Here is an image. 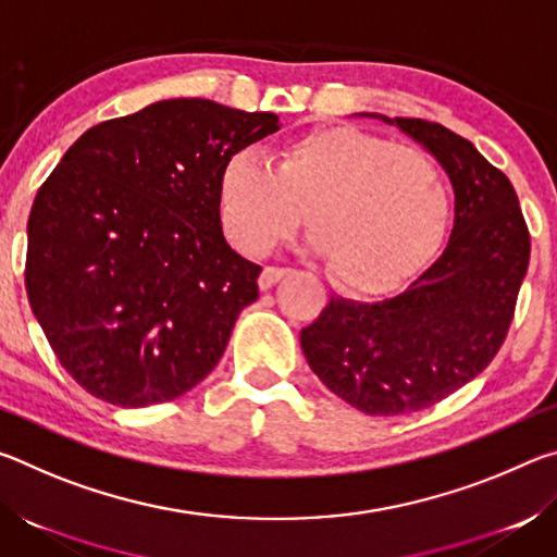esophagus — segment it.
Here are the masks:
<instances>
[{
	"instance_id": "obj_1",
	"label": "esophagus",
	"mask_w": 557,
	"mask_h": 557,
	"mask_svg": "<svg viewBox=\"0 0 557 557\" xmlns=\"http://www.w3.org/2000/svg\"><path fill=\"white\" fill-rule=\"evenodd\" d=\"M285 275H287L285 268H272V265H268L265 270L260 272L258 285H260V289H270L272 285H275V282H280Z\"/></svg>"
}]
</instances>
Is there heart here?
Returning a JSON list of instances; mask_svg holds the SVG:
<instances>
[{
    "label": "heart",
    "mask_w": 557,
    "mask_h": 557,
    "mask_svg": "<svg viewBox=\"0 0 557 557\" xmlns=\"http://www.w3.org/2000/svg\"><path fill=\"white\" fill-rule=\"evenodd\" d=\"M301 209L338 285L381 295L435 256L451 199L428 154L351 127L295 139L275 169L250 149L225 159L219 211L238 250L265 256L297 231Z\"/></svg>",
    "instance_id": "b5f03b06"
}]
</instances>
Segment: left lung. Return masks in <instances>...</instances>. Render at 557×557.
I'll return each instance as SVG.
<instances>
[{
	"mask_svg": "<svg viewBox=\"0 0 557 557\" xmlns=\"http://www.w3.org/2000/svg\"><path fill=\"white\" fill-rule=\"evenodd\" d=\"M366 115V112H363ZM381 117L437 159L455 188V225L432 265L383 301L332 297L301 329L319 381L366 414H405L476 379L502 348L531 258L518 196L469 139L414 117Z\"/></svg>",
	"mask_w": 557,
	"mask_h": 557,
	"instance_id": "left-lung-1",
	"label": "left lung"
}]
</instances>
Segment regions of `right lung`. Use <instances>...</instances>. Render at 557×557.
Returning a JSON list of instances; mask_svg holds the SVG:
<instances>
[{
	"label": "right lung",
	"mask_w": 557,
	"mask_h": 557,
	"mask_svg": "<svg viewBox=\"0 0 557 557\" xmlns=\"http://www.w3.org/2000/svg\"><path fill=\"white\" fill-rule=\"evenodd\" d=\"M277 129L275 112L159 100L83 132L46 178L26 225V295L90 395L166 403L221 361L262 270L223 238L221 169Z\"/></svg>",
	"instance_id": "1"
}]
</instances>
